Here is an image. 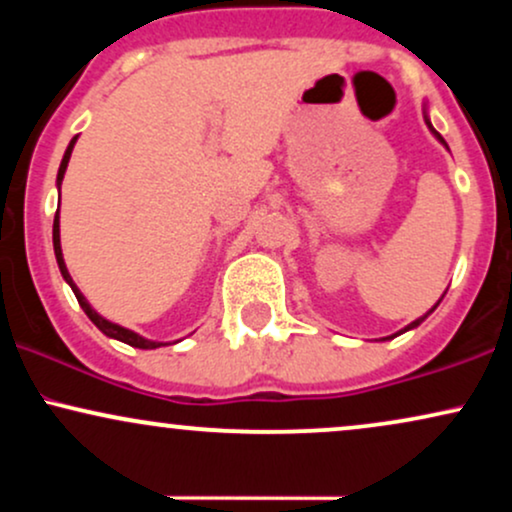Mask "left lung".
I'll return each mask as SVG.
<instances>
[{"instance_id":"left-lung-1","label":"left lung","mask_w":512,"mask_h":512,"mask_svg":"<svg viewBox=\"0 0 512 512\" xmlns=\"http://www.w3.org/2000/svg\"><path fill=\"white\" fill-rule=\"evenodd\" d=\"M426 125H428V127H431V122H428V120H426ZM431 132H433V134H436V137L440 139V142H443V144H445V139H443V137H440V134L436 132V129H433V127H431ZM445 146H448V144H445ZM433 310H436V305H433V308H431V313H433ZM426 315H428V313H426ZM426 315H424V317H426ZM424 317H419V320H414V322H411V325H409V327H404V330H402V332H407V330H411V327H419V325H421V322H424Z\"/></svg>"}]
</instances>
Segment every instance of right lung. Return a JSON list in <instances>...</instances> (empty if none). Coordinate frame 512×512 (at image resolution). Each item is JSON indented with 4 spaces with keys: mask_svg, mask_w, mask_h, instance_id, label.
<instances>
[{
    "mask_svg": "<svg viewBox=\"0 0 512 512\" xmlns=\"http://www.w3.org/2000/svg\"><path fill=\"white\" fill-rule=\"evenodd\" d=\"M74 142H76V137L72 139V142H69L67 151H64V158H62V163H60V173H57V185H62L64 170H67V163H69V156H72ZM57 214H60V209H57ZM52 245H55V257H57V264H60V272H62V276H64V281H67V284L72 286V291H74L76 301H79L81 308H84V313L88 315V320H91L93 325L98 327V330H101L103 334H108V337L120 339V342H125V344H129V346H137V349H158V346H166V344H161V342H151V339L139 337L137 332L125 330V327L115 325V322H108V320H105V317L98 315L96 310H93L91 305L86 303V298L81 296V291H79V289H76V284L72 281V276H69V272H67V264H64V260H62V245H60V216H55V223H52Z\"/></svg>",
    "mask_w": 512,
    "mask_h": 512,
    "instance_id": "1",
    "label": "right lung"
}]
</instances>
